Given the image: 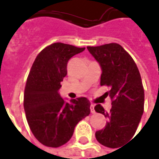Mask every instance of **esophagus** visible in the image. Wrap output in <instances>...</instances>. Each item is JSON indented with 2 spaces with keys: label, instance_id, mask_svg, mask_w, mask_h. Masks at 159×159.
Listing matches in <instances>:
<instances>
[{
  "label": "esophagus",
  "instance_id": "34e87169",
  "mask_svg": "<svg viewBox=\"0 0 159 159\" xmlns=\"http://www.w3.org/2000/svg\"><path fill=\"white\" fill-rule=\"evenodd\" d=\"M90 109H91V112H92V113H95V109H94V105H93V104H91Z\"/></svg>",
  "mask_w": 159,
  "mask_h": 159
}]
</instances>
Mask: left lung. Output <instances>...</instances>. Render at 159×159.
I'll return each mask as SVG.
<instances>
[{
  "label": "left lung",
  "instance_id": "1",
  "mask_svg": "<svg viewBox=\"0 0 159 159\" xmlns=\"http://www.w3.org/2000/svg\"><path fill=\"white\" fill-rule=\"evenodd\" d=\"M101 68L100 85H107L112 107L106 112L100 104L96 112L107 118L104 129L95 137L107 148H119L134 135L144 109V90L133 58L118 43L87 47ZM119 149V148H118Z\"/></svg>",
  "mask_w": 159,
  "mask_h": 159
}]
</instances>
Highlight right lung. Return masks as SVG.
Masks as SVG:
<instances>
[{
  "label": "right lung",
  "instance_id": "right-lung-1",
  "mask_svg": "<svg viewBox=\"0 0 159 159\" xmlns=\"http://www.w3.org/2000/svg\"><path fill=\"white\" fill-rule=\"evenodd\" d=\"M84 49L55 43L40 52L32 66L25 88L24 108L33 134L45 146L64 145L78 122L91 112L86 98L66 102L59 93L68 60Z\"/></svg>",
  "mask_w": 159,
  "mask_h": 159
}]
</instances>
